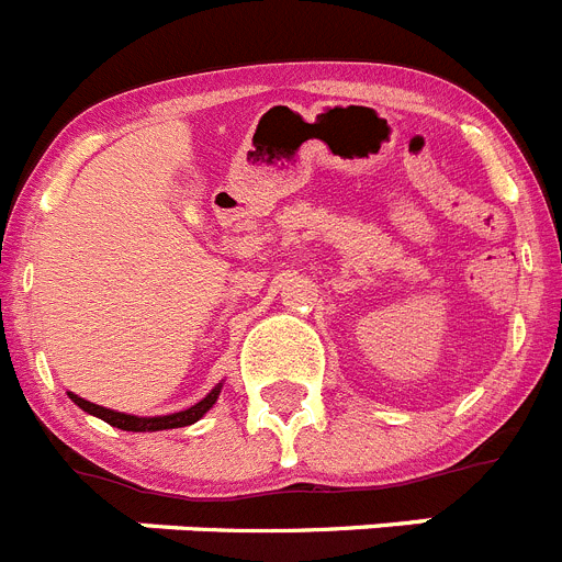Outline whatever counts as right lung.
Returning <instances> with one entry per match:
<instances>
[{"instance_id": "right-lung-1", "label": "right lung", "mask_w": 562, "mask_h": 562, "mask_svg": "<svg viewBox=\"0 0 562 562\" xmlns=\"http://www.w3.org/2000/svg\"><path fill=\"white\" fill-rule=\"evenodd\" d=\"M221 389H224V383H218V386L212 389V392L206 394L204 401H199V403H195V406L184 408V412L161 414V417H136V414L114 412V408H105V406H98V403L83 401V397H78V394H75V392H69V397H72L75 406L83 408L86 414H92V417L105 419L109 426L123 428V431H168V428H184V426H193V423H199V419L204 417V414L210 412L212 406H215Z\"/></svg>"}]
</instances>
